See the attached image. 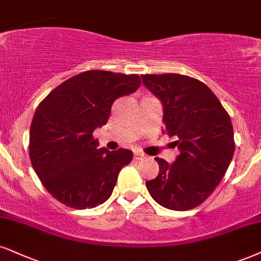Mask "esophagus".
<instances>
[{
    "label": "esophagus",
    "instance_id": "esophagus-1",
    "mask_svg": "<svg viewBox=\"0 0 261 261\" xmlns=\"http://www.w3.org/2000/svg\"><path fill=\"white\" fill-rule=\"evenodd\" d=\"M145 155H144L143 152H140V151H134V159L136 160H143V159H145Z\"/></svg>",
    "mask_w": 261,
    "mask_h": 261
}]
</instances>
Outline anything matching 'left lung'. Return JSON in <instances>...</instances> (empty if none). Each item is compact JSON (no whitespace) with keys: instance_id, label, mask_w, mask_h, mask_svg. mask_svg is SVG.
<instances>
[{"instance_id":"1","label":"left lung","mask_w":261,"mask_h":261,"mask_svg":"<svg viewBox=\"0 0 261 261\" xmlns=\"http://www.w3.org/2000/svg\"><path fill=\"white\" fill-rule=\"evenodd\" d=\"M163 108V133L175 137L173 163L156 157L160 173L146 181L157 203L172 211L201 204L223 179L234 152L233 128L219 99L203 82L179 73L143 75Z\"/></svg>"}]
</instances>
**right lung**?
Listing matches in <instances>:
<instances>
[{
	"instance_id": "add662e5",
	"label": "right lung",
	"mask_w": 261,
	"mask_h": 261,
	"mask_svg": "<svg viewBox=\"0 0 261 261\" xmlns=\"http://www.w3.org/2000/svg\"><path fill=\"white\" fill-rule=\"evenodd\" d=\"M140 85L138 75L92 70L66 80L38 105L29 152L35 172L54 198L75 209L94 208L110 198L133 152L99 149L93 132L108 123L116 99Z\"/></svg>"
}]
</instances>
